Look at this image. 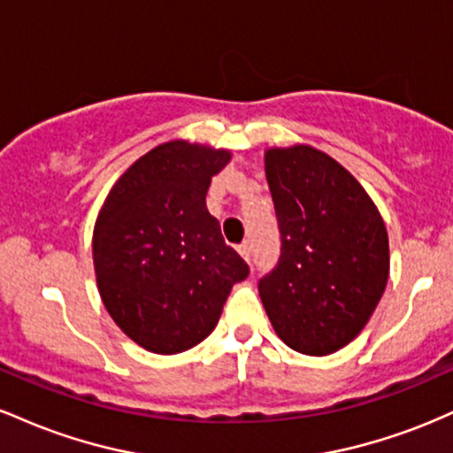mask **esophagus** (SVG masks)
<instances>
[{"instance_id":"esophagus-1","label":"esophagus","mask_w":453,"mask_h":453,"mask_svg":"<svg viewBox=\"0 0 453 453\" xmlns=\"http://www.w3.org/2000/svg\"><path fill=\"white\" fill-rule=\"evenodd\" d=\"M238 253H241L244 262H251V244H249V242L238 244Z\"/></svg>"}]
</instances>
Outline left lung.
I'll return each mask as SVG.
<instances>
[{
    "mask_svg": "<svg viewBox=\"0 0 453 453\" xmlns=\"http://www.w3.org/2000/svg\"><path fill=\"white\" fill-rule=\"evenodd\" d=\"M264 164L280 256L259 279V298L285 345L327 356L360 334L381 300L386 223L364 187L321 150L268 149Z\"/></svg>",
    "mask_w": 453,
    "mask_h": 453,
    "instance_id": "8db88e82",
    "label": "left lung"
}]
</instances>
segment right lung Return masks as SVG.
Returning <instances> with one entry per match:
<instances>
[{
    "instance_id": "1",
    "label": "right lung",
    "mask_w": 453,
    "mask_h": 453,
    "mask_svg": "<svg viewBox=\"0 0 453 453\" xmlns=\"http://www.w3.org/2000/svg\"><path fill=\"white\" fill-rule=\"evenodd\" d=\"M230 150L173 140L114 183L93 230V266L114 324L153 353L191 349L215 330L249 274L206 209Z\"/></svg>"
}]
</instances>
